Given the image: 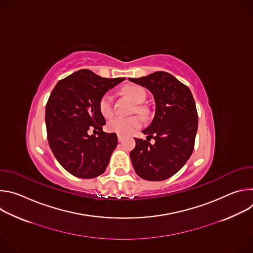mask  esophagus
<instances>
[{"label":"esophagus","mask_w":253,"mask_h":253,"mask_svg":"<svg viewBox=\"0 0 253 253\" xmlns=\"http://www.w3.org/2000/svg\"><path fill=\"white\" fill-rule=\"evenodd\" d=\"M123 139H124V136H123V135L118 134V140H119V142H121Z\"/></svg>","instance_id":"34e87169"}]
</instances>
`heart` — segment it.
<instances>
[{
  "label": "heart",
  "mask_w": 253,
  "mask_h": 253,
  "mask_svg": "<svg viewBox=\"0 0 253 253\" xmlns=\"http://www.w3.org/2000/svg\"><path fill=\"white\" fill-rule=\"evenodd\" d=\"M124 94L134 103H141L145 98V93L138 86H128L124 89ZM99 110L104 118H110L113 115V103L112 96L109 93H106L102 96L99 102ZM135 110L141 113L145 112L142 107L136 106ZM142 125V119L139 116L130 117H114L107 124L108 131L117 133L120 135H128L133 131L137 130Z\"/></svg>",
  "instance_id": "b5f03b06"
}]
</instances>
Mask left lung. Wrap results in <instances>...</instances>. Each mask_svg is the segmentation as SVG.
<instances>
[{
  "label": "left lung",
  "instance_id": "8db88e82",
  "mask_svg": "<svg viewBox=\"0 0 253 253\" xmlns=\"http://www.w3.org/2000/svg\"><path fill=\"white\" fill-rule=\"evenodd\" d=\"M128 80L149 90L155 102L154 117L142 130L146 140L135 138L132 165L141 178L162 181L181 169L192 154L198 127L194 98L187 86L166 72Z\"/></svg>",
  "mask_w": 253,
  "mask_h": 253
}]
</instances>
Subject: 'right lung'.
Segmentation results:
<instances>
[{
	"instance_id": "obj_1",
	"label": "right lung",
	"mask_w": 253,
	"mask_h": 253,
	"mask_svg": "<svg viewBox=\"0 0 253 253\" xmlns=\"http://www.w3.org/2000/svg\"><path fill=\"white\" fill-rule=\"evenodd\" d=\"M125 78H102L87 69L59 81L46 105L45 122L50 148L69 173L91 179L103 174L117 147L115 133H105L99 110L103 95ZM90 128L99 129L96 137Z\"/></svg>"
}]
</instances>
